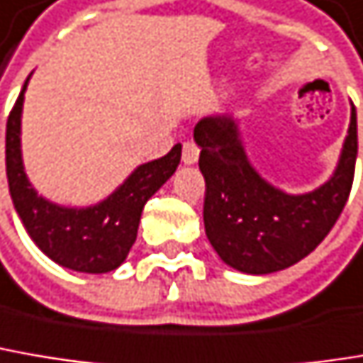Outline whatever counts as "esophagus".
<instances>
[{"mask_svg":"<svg viewBox=\"0 0 363 363\" xmlns=\"http://www.w3.org/2000/svg\"><path fill=\"white\" fill-rule=\"evenodd\" d=\"M199 160V147L193 143V141H186L184 145H182V162L186 164V166H191V164H195Z\"/></svg>","mask_w":363,"mask_h":363,"instance_id":"34e87169","label":"esophagus"}]
</instances>
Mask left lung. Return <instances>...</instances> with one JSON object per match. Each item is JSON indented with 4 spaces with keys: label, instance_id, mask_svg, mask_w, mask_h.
Segmentation results:
<instances>
[{
    "label": "left lung",
    "instance_id": "left-lung-1",
    "mask_svg": "<svg viewBox=\"0 0 363 363\" xmlns=\"http://www.w3.org/2000/svg\"><path fill=\"white\" fill-rule=\"evenodd\" d=\"M206 179V235L224 264L245 274L284 270L318 247L343 212L357 157V116L351 122L333 177L301 195L284 193L251 166L239 122L230 114L195 124Z\"/></svg>",
    "mask_w": 363,
    "mask_h": 363
}]
</instances>
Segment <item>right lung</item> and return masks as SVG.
I'll list each match as a JSON object with an SVG mask.
<instances>
[{
	"label": "right lung",
	"mask_w": 363,
	"mask_h": 363,
	"mask_svg": "<svg viewBox=\"0 0 363 363\" xmlns=\"http://www.w3.org/2000/svg\"><path fill=\"white\" fill-rule=\"evenodd\" d=\"M28 79L6 126V172L14 208L28 237L55 264L86 274L112 272L126 259L137 239L147 199L177 172L181 143L164 157L137 166L114 193L95 206L66 208L53 203L35 191L22 162L20 126Z\"/></svg>",
	"instance_id": "right-lung-1"
}]
</instances>
